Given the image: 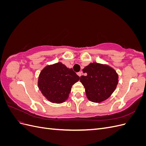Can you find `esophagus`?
I'll list each match as a JSON object with an SVG mask.
<instances>
[{"instance_id": "obj_1", "label": "esophagus", "mask_w": 146, "mask_h": 146, "mask_svg": "<svg viewBox=\"0 0 146 146\" xmlns=\"http://www.w3.org/2000/svg\"><path fill=\"white\" fill-rule=\"evenodd\" d=\"M82 72H79L77 73V75L79 77H80L82 76Z\"/></svg>"}]
</instances>
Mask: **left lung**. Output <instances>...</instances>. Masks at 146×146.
Wrapping results in <instances>:
<instances>
[{"label": "left lung", "mask_w": 146, "mask_h": 146, "mask_svg": "<svg viewBox=\"0 0 146 146\" xmlns=\"http://www.w3.org/2000/svg\"><path fill=\"white\" fill-rule=\"evenodd\" d=\"M85 76L80 77V82L85 88L88 100L100 103L110 98L116 90L118 74L108 65L92 63L83 69Z\"/></svg>", "instance_id": "obj_1"}]
</instances>
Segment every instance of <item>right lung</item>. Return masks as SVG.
<instances>
[{"label":"right lung","mask_w":146,"mask_h":146,"mask_svg":"<svg viewBox=\"0 0 146 146\" xmlns=\"http://www.w3.org/2000/svg\"><path fill=\"white\" fill-rule=\"evenodd\" d=\"M80 77L72 68L58 62L47 65L39 74L38 85L41 93L52 103L61 104L68 99L72 86Z\"/></svg>","instance_id":"obj_1"}]
</instances>
